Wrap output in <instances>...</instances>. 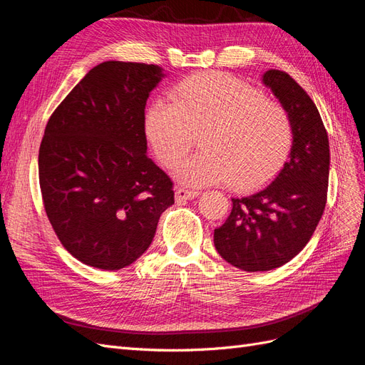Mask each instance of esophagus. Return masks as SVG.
Segmentation results:
<instances>
[{"instance_id": "obj_1", "label": "esophagus", "mask_w": 365, "mask_h": 365, "mask_svg": "<svg viewBox=\"0 0 365 365\" xmlns=\"http://www.w3.org/2000/svg\"><path fill=\"white\" fill-rule=\"evenodd\" d=\"M197 195H200V192L189 190V189H184V187H180V189H176V192H175V200H176V202H182V201H187V200H195Z\"/></svg>"}]
</instances>
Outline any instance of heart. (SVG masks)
<instances>
[{
	"mask_svg": "<svg viewBox=\"0 0 365 365\" xmlns=\"http://www.w3.org/2000/svg\"><path fill=\"white\" fill-rule=\"evenodd\" d=\"M172 102L155 101L146 111L150 146L165 168H175L201 134L204 150L176 169L190 185L227 182L252 190L283 169L294 146L289 113L264 94L224 73L187 77L172 91Z\"/></svg>",
	"mask_w": 365,
	"mask_h": 365,
	"instance_id": "heart-1",
	"label": "heart"
}]
</instances>
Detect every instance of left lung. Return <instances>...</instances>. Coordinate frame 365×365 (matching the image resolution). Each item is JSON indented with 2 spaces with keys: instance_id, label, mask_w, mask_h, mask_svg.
Here are the masks:
<instances>
[{
  "instance_id": "obj_1",
  "label": "left lung",
  "mask_w": 365,
  "mask_h": 365,
  "mask_svg": "<svg viewBox=\"0 0 365 365\" xmlns=\"http://www.w3.org/2000/svg\"><path fill=\"white\" fill-rule=\"evenodd\" d=\"M262 82L289 113L294 146L269 185L231 197L230 216L215 230L222 259L248 272L279 268L306 247L324 212L330 164L327 132L312 98L280 70H268Z\"/></svg>"
}]
</instances>
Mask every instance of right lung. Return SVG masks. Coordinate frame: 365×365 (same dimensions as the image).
<instances>
[{"instance_id":"right-lung-1","label":"right lung","mask_w":365,"mask_h":365,"mask_svg":"<svg viewBox=\"0 0 365 365\" xmlns=\"http://www.w3.org/2000/svg\"><path fill=\"white\" fill-rule=\"evenodd\" d=\"M163 77L158 65L98 63L46 126L38 160L43 207L63 248L90 267L134 263L175 204L170 178L146 155L145 108Z\"/></svg>"}]
</instances>
